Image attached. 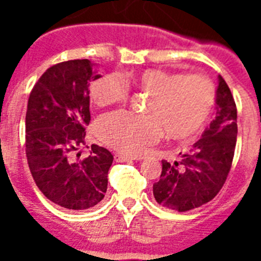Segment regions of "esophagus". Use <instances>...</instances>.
Here are the masks:
<instances>
[{"instance_id":"obj_1","label":"esophagus","mask_w":261,"mask_h":261,"mask_svg":"<svg viewBox=\"0 0 261 261\" xmlns=\"http://www.w3.org/2000/svg\"><path fill=\"white\" fill-rule=\"evenodd\" d=\"M114 158L116 162H126V161H132V158H130V156L124 155V154H120V153L115 154Z\"/></svg>"}]
</instances>
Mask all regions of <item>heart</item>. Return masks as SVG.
<instances>
[{"label":"heart","instance_id":"b5f03b06","mask_svg":"<svg viewBox=\"0 0 261 261\" xmlns=\"http://www.w3.org/2000/svg\"><path fill=\"white\" fill-rule=\"evenodd\" d=\"M129 89L149 95L147 115L117 111L100 117L96 133L107 146L121 154L137 156L167 135L186 140L200 132L216 103V89L204 75L187 74L165 69H144L124 74L107 73L89 87L98 107H110L128 100Z\"/></svg>","mask_w":261,"mask_h":261}]
</instances>
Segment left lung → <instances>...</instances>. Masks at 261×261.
<instances>
[{
	"instance_id": "obj_1",
	"label": "left lung",
	"mask_w": 261,
	"mask_h": 261,
	"mask_svg": "<svg viewBox=\"0 0 261 261\" xmlns=\"http://www.w3.org/2000/svg\"><path fill=\"white\" fill-rule=\"evenodd\" d=\"M216 119L180 162L163 159L162 172L153 184L156 202L165 208L187 212L214 199L225 184L237 145V105L229 86L220 75Z\"/></svg>"
}]
</instances>
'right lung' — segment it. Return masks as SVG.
<instances>
[{
  "mask_svg": "<svg viewBox=\"0 0 261 261\" xmlns=\"http://www.w3.org/2000/svg\"><path fill=\"white\" fill-rule=\"evenodd\" d=\"M98 77L90 60L59 62L39 78L27 103L24 146L32 177L48 200L73 211L102 201L114 161L95 144L85 159L73 156L78 147L87 146L89 82Z\"/></svg>",
  "mask_w": 261,
  "mask_h": 261,
  "instance_id": "add662e5",
  "label": "right lung"
}]
</instances>
